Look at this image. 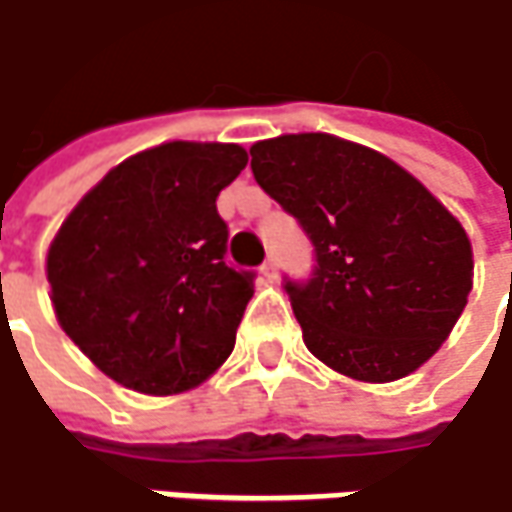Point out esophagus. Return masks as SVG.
<instances>
[{
  "label": "esophagus",
  "instance_id": "esophagus-1",
  "mask_svg": "<svg viewBox=\"0 0 512 512\" xmlns=\"http://www.w3.org/2000/svg\"><path fill=\"white\" fill-rule=\"evenodd\" d=\"M260 274H263V277H266V280H277V263H274V260H266V263H263V266H260Z\"/></svg>",
  "mask_w": 512,
  "mask_h": 512
}]
</instances>
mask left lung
<instances>
[{"label": "left lung", "mask_w": 512, "mask_h": 512, "mask_svg": "<svg viewBox=\"0 0 512 512\" xmlns=\"http://www.w3.org/2000/svg\"><path fill=\"white\" fill-rule=\"evenodd\" d=\"M249 154L255 182L314 243L311 280L285 277L308 350L356 381L415 373L474 285L460 221L401 165L347 139L283 134Z\"/></svg>", "instance_id": "left-lung-1"}]
</instances>
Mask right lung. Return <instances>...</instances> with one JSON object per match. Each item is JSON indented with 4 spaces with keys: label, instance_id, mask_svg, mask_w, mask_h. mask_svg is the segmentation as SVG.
Returning <instances> with one entry per match:
<instances>
[{
    "label": "right lung",
    "instance_id": "right-lung-1",
    "mask_svg": "<svg viewBox=\"0 0 512 512\" xmlns=\"http://www.w3.org/2000/svg\"><path fill=\"white\" fill-rule=\"evenodd\" d=\"M249 156L165 142L111 168L69 212L47 280L64 333L117 384L176 395L232 353L255 271L227 263L215 198Z\"/></svg>",
    "mask_w": 512,
    "mask_h": 512
}]
</instances>
